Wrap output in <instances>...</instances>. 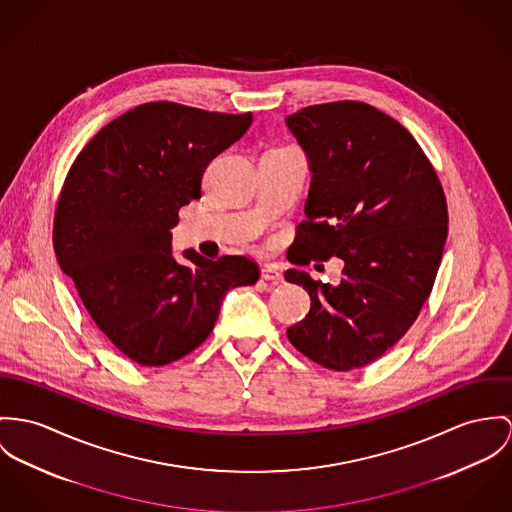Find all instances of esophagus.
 <instances>
[{
  "instance_id": "esophagus-1",
  "label": "esophagus",
  "mask_w": 512,
  "mask_h": 512,
  "mask_svg": "<svg viewBox=\"0 0 512 512\" xmlns=\"http://www.w3.org/2000/svg\"><path fill=\"white\" fill-rule=\"evenodd\" d=\"M261 276L265 278V280H269V282H282V273L276 269L275 265H265L263 269H261Z\"/></svg>"
}]
</instances>
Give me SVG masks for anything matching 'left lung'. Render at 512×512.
I'll use <instances>...</instances> for the list:
<instances>
[{
  "mask_svg": "<svg viewBox=\"0 0 512 512\" xmlns=\"http://www.w3.org/2000/svg\"><path fill=\"white\" fill-rule=\"evenodd\" d=\"M286 124L312 171L288 261L345 263L339 286L286 271L312 300L286 335L319 366L349 372L392 349L431 296L448 236L444 189L411 132L372 105H312Z\"/></svg>",
  "mask_w": 512,
  "mask_h": 512,
  "instance_id": "8db88e82",
  "label": "left lung"
}]
</instances>
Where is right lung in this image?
Wrapping results in <instances>:
<instances>
[{"instance_id":"add662e5","label":"right lung","mask_w":512,"mask_h":512,"mask_svg":"<svg viewBox=\"0 0 512 512\" xmlns=\"http://www.w3.org/2000/svg\"><path fill=\"white\" fill-rule=\"evenodd\" d=\"M253 115L154 101L111 120L74 159L54 212L60 269L107 339L142 366H163L206 341L226 292L259 280L243 255H171L179 208L200 198L208 163Z\"/></svg>"}]
</instances>
